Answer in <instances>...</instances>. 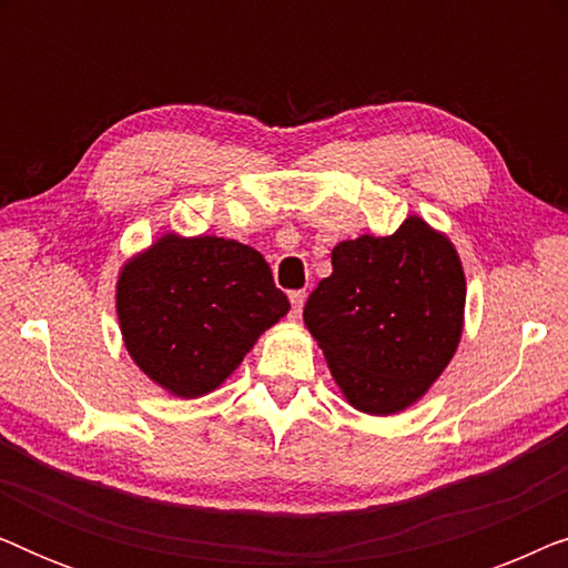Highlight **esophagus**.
Here are the masks:
<instances>
[{"label": "esophagus", "mask_w": 568, "mask_h": 568, "mask_svg": "<svg viewBox=\"0 0 568 568\" xmlns=\"http://www.w3.org/2000/svg\"><path fill=\"white\" fill-rule=\"evenodd\" d=\"M305 300H307V292H292V294H290L292 317H300V315H302V307H305Z\"/></svg>", "instance_id": "34e87169"}]
</instances>
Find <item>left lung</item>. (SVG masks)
<instances>
[{"instance_id":"obj_1","label":"left lung","mask_w":568,"mask_h":568,"mask_svg":"<svg viewBox=\"0 0 568 568\" xmlns=\"http://www.w3.org/2000/svg\"><path fill=\"white\" fill-rule=\"evenodd\" d=\"M331 263L302 313L307 331L356 410L400 414L424 398L460 344V255L445 232L410 214L393 235L338 243Z\"/></svg>"}]
</instances>
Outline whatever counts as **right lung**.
<instances>
[{"mask_svg": "<svg viewBox=\"0 0 568 568\" xmlns=\"http://www.w3.org/2000/svg\"><path fill=\"white\" fill-rule=\"evenodd\" d=\"M115 313L139 369L175 398L212 393L290 313L266 258L216 235L168 232L123 263Z\"/></svg>", "mask_w": 568, "mask_h": 568, "instance_id": "add662e5", "label": "right lung"}]
</instances>
